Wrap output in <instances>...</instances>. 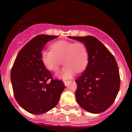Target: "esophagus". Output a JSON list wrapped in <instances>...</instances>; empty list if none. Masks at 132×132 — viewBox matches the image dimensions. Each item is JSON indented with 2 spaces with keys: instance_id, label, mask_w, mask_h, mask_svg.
I'll use <instances>...</instances> for the list:
<instances>
[{
  "instance_id": "esophagus-1",
  "label": "esophagus",
  "mask_w": 132,
  "mask_h": 132,
  "mask_svg": "<svg viewBox=\"0 0 132 132\" xmlns=\"http://www.w3.org/2000/svg\"><path fill=\"white\" fill-rule=\"evenodd\" d=\"M70 82H71V81H68V80H64V81H63L64 85H65L66 87H67V86H68L69 84L70 83Z\"/></svg>"
}]
</instances>
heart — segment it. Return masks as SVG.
Here are the masks:
<instances>
[{
  "instance_id": "1",
  "label": "heart",
  "mask_w": 132,
  "mask_h": 132,
  "mask_svg": "<svg viewBox=\"0 0 132 132\" xmlns=\"http://www.w3.org/2000/svg\"><path fill=\"white\" fill-rule=\"evenodd\" d=\"M52 50H42L40 59L44 67L50 71H57L60 59L65 65L56 73L59 79H68L77 73H81L87 68L88 63L87 47L82 43H75L67 40H59L52 44Z\"/></svg>"
}]
</instances>
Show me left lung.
I'll return each mask as SVG.
<instances>
[{"label":"left lung","mask_w":132,"mask_h":132,"mask_svg":"<svg viewBox=\"0 0 132 132\" xmlns=\"http://www.w3.org/2000/svg\"><path fill=\"white\" fill-rule=\"evenodd\" d=\"M68 38L83 43L89 55L87 68L75 80L77 102L90 113L103 112L112 104L120 89V79L116 59L93 36Z\"/></svg>","instance_id":"left-lung-1"}]
</instances>
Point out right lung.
<instances>
[{
	"mask_svg": "<svg viewBox=\"0 0 132 132\" xmlns=\"http://www.w3.org/2000/svg\"><path fill=\"white\" fill-rule=\"evenodd\" d=\"M57 37L36 36L20 51L12 68L10 79L15 99L31 114L39 115L54 108L65 87L61 80L52 79V74L40 59L45 44ZM49 79H51L50 84Z\"/></svg>",
	"mask_w": 132,
	"mask_h": 132,
	"instance_id": "right-lung-1",
	"label": "right lung"
}]
</instances>
